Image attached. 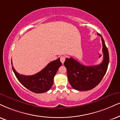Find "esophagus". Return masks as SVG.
Instances as JSON below:
<instances>
[{"label":"esophagus","instance_id":"esophagus-1","mask_svg":"<svg viewBox=\"0 0 120 120\" xmlns=\"http://www.w3.org/2000/svg\"><path fill=\"white\" fill-rule=\"evenodd\" d=\"M65 59H66V57H64V56H61L60 57V60L62 63H64V62L65 61Z\"/></svg>","mask_w":120,"mask_h":120}]
</instances>
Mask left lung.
<instances>
[{
    "label": "left lung",
    "instance_id": "8db88e82",
    "mask_svg": "<svg viewBox=\"0 0 120 120\" xmlns=\"http://www.w3.org/2000/svg\"><path fill=\"white\" fill-rule=\"evenodd\" d=\"M102 52L103 59L101 64L96 66H86L74 60L66 58L64 65L67 71L68 81L74 89L78 91H88L93 89L101 82L107 71L109 63V54L103 38Z\"/></svg>",
    "mask_w": 120,
    "mask_h": 120
}]
</instances>
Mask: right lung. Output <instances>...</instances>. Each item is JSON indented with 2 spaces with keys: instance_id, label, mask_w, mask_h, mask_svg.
<instances>
[{
  "instance_id": "right-lung-1",
  "label": "right lung",
  "mask_w": 120,
  "mask_h": 120,
  "mask_svg": "<svg viewBox=\"0 0 120 120\" xmlns=\"http://www.w3.org/2000/svg\"><path fill=\"white\" fill-rule=\"evenodd\" d=\"M61 65L60 58H58L48 63L42 71L32 76L20 75L13 66L12 69L16 77L26 88L36 94H41L51 89L54 76Z\"/></svg>"
}]
</instances>
